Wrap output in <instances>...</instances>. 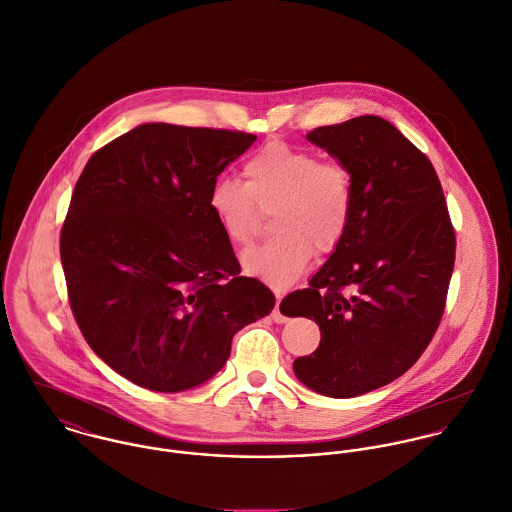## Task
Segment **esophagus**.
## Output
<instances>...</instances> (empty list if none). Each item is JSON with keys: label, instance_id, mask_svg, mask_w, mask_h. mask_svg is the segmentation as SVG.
I'll list each match as a JSON object with an SVG mask.
<instances>
[{"label": "esophagus", "instance_id": "esophagus-1", "mask_svg": "<svg viewBox=\"0 0 512 512\" xmlns=\"http://www.w3.org/2000/svg\"><path fill=\"white\" fill-rule=\"evenodd\" d=\"M281 299H283V297H281V295H277V303H275L273 314H271V316H273V320H275V322H279V324H283V322H287V320H289V316H285V314L281 312Z\"/></svg>", "mask_w": 512, "mask_h": 512}]
</instances>
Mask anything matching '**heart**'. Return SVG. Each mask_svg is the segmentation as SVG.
I'll return each mask as SVG.
<instances>
[{
  "label": "heart",
  "instance_id": "heart-1",
  "mask_svg": "<svg viewBox=\"0 0 512 512\" xmlns=\"http://www.w3.org/2000/svg\"><path fill=\"white\" fill-rule=\"evenodd\" d=\"M245 184L213 180L207 207L231 245L245 247L271 213L273 237L243 253L245 273L275 289L293 285L314 257L334 253L352 223L356 184L350 166L336 158L273 140L243 162Z\"/></svg>",
  "mask_w": 512,
  "mask_h": 512
}]
</instances>
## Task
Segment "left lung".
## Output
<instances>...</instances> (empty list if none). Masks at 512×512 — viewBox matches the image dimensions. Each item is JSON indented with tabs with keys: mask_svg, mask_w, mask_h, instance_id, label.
<instances>
[{
	"mask_svg": "<svg viewBox=\"0 0 512 512\" xmlns=\"http://www.w3.org/2000/svg\"><path fill=\"white\" fill-rule=\"evenodd\" d=\"M308 140L346 162L356 209L342 245L281 312L320 328L318 348L293 362L330 398L382 388L419 360L447 301L455 229L429 158L374 114L318 126Z\"/></svg>",
	"mask_w": 512,
	"mask_h": 512,
	"instance_id": "1",
	"label": "left lung"
}]
</instances>
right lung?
Listing matches in <instances>:
<instances>
[{"mask_svg":"<svg viewBox=\"0 0 512 512\" xmlns=\"http://www.w3.org/2000/svg\"><path fill=\"white\" fill-rule=\"evenodd\" d=\"M255 134L142 124L97 150L61 227L73 316L99 358L136 386L182 392L229 358L273 293L241 265L207 194Z\"/></svg>","mask_w":512,"mask_h":512,"instance_id":"1","label":"right lung"}]
</instances>
